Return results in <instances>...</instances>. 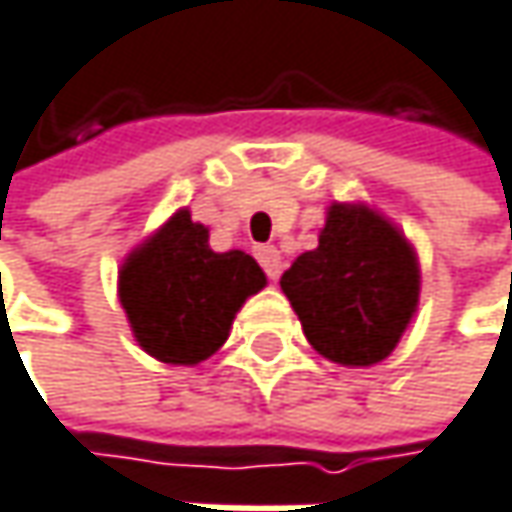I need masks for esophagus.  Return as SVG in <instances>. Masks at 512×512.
I'll return each mask as SVG.
<instances>
[{"label": "esophagus", "mask_w": 512, "mask_h": 512, "mask_svg": "<svg viewBox=\"0 0 512 512\" xmlns=\"http://www.w3.org/2000/svg\"><path fill=\"white\" fill-rule=\"evenodd\" d=\"M257 260H260V266L266 269V275H269L272 281H278V275H281V269H284L281 252H278L275 246H257Z\"/></svg>", "instance_id": "1"}]
</instances>
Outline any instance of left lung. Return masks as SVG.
Segmentation results:
<instances>
[{"label":"left lung","instance_id":"obj_1","mask_svg":"<svg viewBox=\"0 0 512 512\" xmlns=\"http://www.w3.org/2000/svg\"><path fill=\"white\" fill-rule=\"evenodd\" d=\"M304 337L340 366L387 360L413 322L422 269L413 243L381 210L331 202L319 246L281 275Z\"/></svg>","mask_w":512,"mask_h":512}]
</instances>
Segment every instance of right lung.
Masks as SVG:
<instances>
[{
    "mask_svg": "<svg viewBox=\"0 0 512 512\" xmlns=\"http://www.w3.org/2000/svg\"><path fill=\"white\" fill-rule=\"evenodd\" d=\"M208 240L190 208H178L119 266L117 296L131 334L161 363L208 360L228 340L246 299L266 287L255 257L240 249L213 252Z\"/></svg>",
    "mask_w": 512,
    "mask_h": 512,
    "instance_id": "add662e5",
    "label": "right lung"
}]
</instances>
